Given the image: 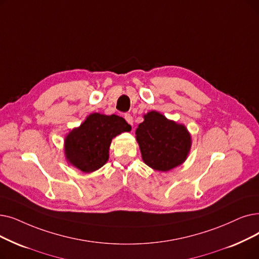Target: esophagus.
<instances>
[{"label":"esophagus","mask_w":259,"mask_h":259,"mask_svg":"<svg viewBox=\"0 0 259 259\" xmlns=\"http://www.w3.org/2000/svg\"><path fill=\"white\" fill-rule=\"evenodd\" d=\"M123 117H125L126 121L129 123V125H133V117H132V115H131V114L126 113L125 115H123Z\"/></svg>","instance_id":"esophagus-1"}]
</instances>
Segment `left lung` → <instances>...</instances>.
<instances>
[{"label": "left lung", "instance_id": "1", "mask_svg": "<svg viewBox=\"0 0 259 259\" xmlns=\"http://www.w3.org/2000/svg\"><path fill=\"white\" fill-rule=\"evenodd\" d=\"M144 118L136 131L143 161L160 171H168L182 164L190 149L186 128L155 111Z\"/></svg>", "mask_w": 259, "mask_h": 259}]
</instances>
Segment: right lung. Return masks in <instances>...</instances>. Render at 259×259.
Here are the masks:
<instances>
[{
    "label": "right lung",
    "instance_id": "add662e5",
    "mask_svg": "<svg viewBox=\"0 0 259 259\" xmlns=\"http://www.w3.org/2000/svg\"><path fill=\"white\" fill-rule=\"evenodd\" d=\"M130 129L126 120L117 115L91 114L66 137V159L83 172L97 170L109 159L112 139Z\"/></svg>",
    "mask_w": 259,
    "mask_h": 259
}]
</instances>
